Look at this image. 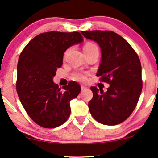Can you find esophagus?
<instances>
[{
	"label": "esophagus",
	"instance_id": "34e87169",
	"mask_svg": "<svg viewBox=\"0 0 158 158\" xmlns=\"http://www.w3.org/2000/svg\"><path fill=\"white\" fill-rule=\"evenodd\" d=\"M85 89H87V87H85V85H81V90L83 91V90H85Z\"/></svg>",
	"mask_w": 158,
	"mask_h": 158
}]
</instances>
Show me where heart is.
I'll use <instances>...</instances> for the list:
<instances>
[{"mask_svg": "<svg viewBox=\"0 0 158 158\" xmlns=\"http://www.w3.org/2000/svg\"><path fill=\"white\" fill-rule=\"evenodd\" d=\"M94 48H97L96 44L92 43V42H87V43L85 44L84 47H83V51H85V50H90L94 49ZM73 77L76 81H85V80H86V73H76L73 75Z\"/></svg>", "mask_w": 158, "mask_h": 158, "instance_id": "obj_1", "label": "heart"}]
</instances>
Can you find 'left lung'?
I'll return each instance as SVG.
<instances>
[{
	"instance_id": "left-lung-1",
	"label": "left lung",
	"mask_w": 158,
	"mask_h": 158,
	"mask_svg": "<svg viewBox=\"0 0 158 158\" xmlns=\"http://www.w3.org/2000/svg\"><path fill=\"white\" fill-rule=\"evenodd\" d=\"M81 33L100 45L102 58L97 76L110 84L106 92L91 87L93 98L89 102V111L102 124L122 123L133 113L141 93V64L139 56L124 38L110 31Z\"/></svg>"
}]
</instances>
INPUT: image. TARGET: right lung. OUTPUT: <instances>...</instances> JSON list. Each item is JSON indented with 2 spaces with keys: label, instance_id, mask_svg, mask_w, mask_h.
<instances>
[{
  "label": "right lung",
  "instance_id": "add662e5",
  "mask_svg": "<svg viewBox=\"0 0 158 158\" xmlns=\"http://www.w3.org/2000/svg\"><path fill=\"white\" fill-rule=\"evenodd\" d=\"M83 41L76 31L42 33L32 39L19 56L17 94L28 116L42 127H57L69 118V102L77 97L81 86L69 81L61 91L52 78L62 66L64 52Z\"/></svg>",
  "mask_w": 158,
  "mask_h": 158
}]
</instances>
